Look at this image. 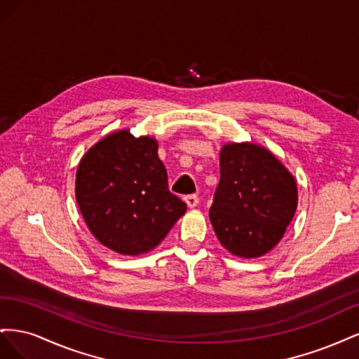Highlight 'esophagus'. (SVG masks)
Wrapping results in <instances>:
<instances>
[{
  "label": "esophagus",
  "mask_w": 359,
  "mask_h": 359,
  "mask_svg": "<svg viewBox=\"0 0 359 359\" xmlns=\"http://www.w3.org/2000/svg\"><path fill=\"white\" fill-rule=\"evenodd\" d=\"M184 201H186L189 208H194V206L199 203V198L196 196V194H190V196H186V199Z\"/></svg>",
  "instance_id": "34e87169"
}]
</instances>
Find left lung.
I'll list each match as a JSON object with an SVG mask.
<instances>
[{
	"label": "left lung",
	"instance_id": "obj_1",
	"mask_svg": "<svg viewBox=\"0 0 359 359\" xmlns=\"http://www.w3.org/2000/svg\"><path fill=\"white\" fill-rule=\"evenodd\" d=\"M298 206L297 181L269 149L229 142L220 149V182L210 220L233 256L255 259L283 238Z\"/></svg>",
	"mask_w": 359,
	"mask_h": 359
}]
</instances>
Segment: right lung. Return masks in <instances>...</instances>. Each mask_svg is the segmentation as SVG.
<instances>
[{
	"instance_id": "obj_1",
	"label": "right lung",
	"mask_w": 359,
	"mask_h": 359,
	"mask_svg": "<svg viewBox=\"0 0 359 359\" xmlns=\"http://www.w3.org/2000/svg\"><path fill=\"white\" fill-rule=\"evenodd\" d=\"M151 136L128 128L94 144L76 170V202L102 245L124 256L156 248L187 210L168 189V173Z\"/></svg>"
}]
</instances>
